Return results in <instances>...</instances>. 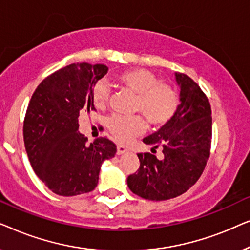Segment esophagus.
I'll list each match as a JSON object with an SVG mask.
<instances>
[{
	"label": "esophagus",
	"mask_w": 250,
	"mask_h": 250,
	"mask_svg": "<svg viewBox=\"0 0 250 250\" xmlns=\"http://www.w3.org/2000/svg\"><path fill=\"white\" fill-rule=\"evenodd\" d=\"M126 151H127V149L125 148L124 146L122 145H117V155H123V153H125Z\"/></svg>",
	"instance_id": "1"
}]
</instances>
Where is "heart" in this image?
Masks as SVG:
<instances>
[{
  "label": "heart",
  "instance_id": "1",
  "mask_svg": "<svg viewBox=\"0 0 250 250\" xmlns=\"http://www.w3.org/2000/svg\"><path fill=\"white\" fill-rule=\"evenodd\" d=\"M118 84L136 94L134 110L145 115L150 125L160 127L176 114L179 94L172 85L162 83L155 74L146 69H132L119 74ZM92 99L98 108H104L109 101V88L104 82H98L92 90ZM109 131L116 139L127 142L146 129L141 116L114 115L108 119Z\"/></svg>",
  "mask_w": 250,
  "mask_h": 250
}]
</instances>
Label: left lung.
<instances>
[{
	"mask_svg": "<svg viewBox=\"0 0 250 250\" xmlns=\"http://www.w3.org/2000/svg\"><path fill=\"white\" fill-rule=\"evenodd\" d=\"M181 88L179 109L170 121L143 139L163 149V159L139 153L140 167L127 177L133 193L148 200H167L186 192L203 174L210 153L211 109L206 94L186 74L175 73Z\"/></svg>",
	"mask_w": 250,
	"mask_h": 250,
	"instance_id": "obj_1",
	"label": "left lung"
}]
</instances>
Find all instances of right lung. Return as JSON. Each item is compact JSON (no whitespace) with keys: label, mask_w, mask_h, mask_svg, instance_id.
<instances>
[{"label":"right lung","mask_w":250,"mask_h":250,"mask_svg":"<svg viewBox=\"0 0 250 250\" xmlns=\"http://www.w3.org/2000/svg\"><path fill=\"white\" fill-rule=\"evenodd\" d=\"M107 71L100 63H71L43 80L29 101L23 121L27 155L40 180L59 196L94 190L102 163L115 157L109 139L87 145L77 132L81 112L95 110L92 90Z\"/></svg>","instance_id":"1"}]
</instances>
